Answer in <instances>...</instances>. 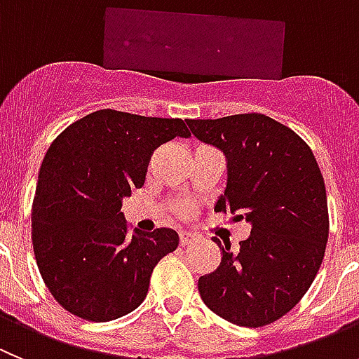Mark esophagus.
<instances>
[{
    "instance_id": "34e87169",
    "label": "esophagus",
    "mask_w": 359,
    "mask_h": 359,
    "mask_svg": "<svg viewBox=\"0 0 359 359\" xmlns=\"http://www.w3.org/2000/svg\"><path fill=\"white\" fill-rule=\"evenodd\" d=\"M196 240V236L191 234V232H187V231H180L179 232V243L180 247H186V245L193 243V241Z\"/></svg>"
}]
</instances>
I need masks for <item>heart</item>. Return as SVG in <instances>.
Listing matches in <instances>:
<instances>
[{
    "label": "heart",
    "instance_id": "obj_1",
    "mask_svg": "<svg viewBox=\"0 0 359 359\" xmlns=\"http://www.w3.org/2000/svg\"><path fill=\"white\" fill-rule=\"evenodd\" d=\"M193 209H195V205H193V202L189 198H180L175 202L177 216H180V218H187V216H191Z\"/></svg>",
    "mask_w": 359,
    "mask_h": 359
}]
</instances>
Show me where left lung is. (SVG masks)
<instances>
[{
  "instance_id": "left-lung-1",
  "label": "left lung",
  "mask_w": 359,
  "mask_h": 359,
  "mask_svg": "<svg viewBox=\"0 0 359 359\" xmlns=\"http://www.w3.org/2000/svg\"><path fill=\"white\" fill-rule=\"evenodd\" d=\"M187 125L227 159V187L215 211L252 225L238 252L212 238L222 263L198 279L200 297L231 324H272L299 304L324 259L329 215L320 168L302 137L264 114Z\"/></svg>"
}]
</instances>
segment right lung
I'll return each instance as SVG.
<instances>
[{
  "label": "right lung",
  "mask_w": 359,
  "mask_h": 359,
  "mask_svg": "<svg viewBox=\"0 0 359 359\" xmlns=\"http://www.w3.org/2000/svg\"><path fill=\"white\" fill-rule=\"evenodd\" d=\"M179 118L91 112L48 148L32 208L39 272L66 311L109 322L144 300L150 276L179 247L173 229L128 236L121 202L144 184L156 148L189 137Z\"/></svg>",
  "instance_id": "1"
}]
</instances>
